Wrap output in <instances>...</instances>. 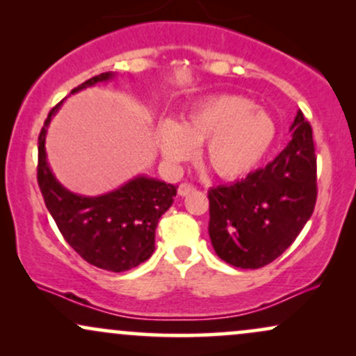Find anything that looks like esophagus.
I'll list each match as a JSON object with an SVG mask.
<instances>
[{
    "label": "esophagus",
    "instance_id": "esophagus-1",
    "mask_svg": "<svg viewBox=\"0 0 356 356\" xmlns=\"http://www.w3.org/2000/svg\"><path fill=\"white\" fill-rule=\"evenodd\" d=\"M195 187L192 186V184H187V182H184V184H181V186H179V189H177V194L181 195V197H186L187 194H191L192 191H194Z\"/></svg>",
    "mask_w": 356,
    "mask_h": 356
}]
</instances>
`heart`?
Wrapping results in <instances>:
<instances>
[{
  "label": "heart",
  "instance_id": "1",
  "mask_svg": "<svg viewBox=\"0 0 356 356\" xmlns=\"http://www.w3.org/2000/svg\"><path fill=\"white\" fill-rule=\"evenodd\" d=\"M277 125L266 110L241 95L207 97L182 118L159 127V145L170 164L187 161L202 145V164L224 181L256 169L275 145Z\"/></svg>",
  "mask_w": 356,
  "mask_h": 356
}]
</instances>
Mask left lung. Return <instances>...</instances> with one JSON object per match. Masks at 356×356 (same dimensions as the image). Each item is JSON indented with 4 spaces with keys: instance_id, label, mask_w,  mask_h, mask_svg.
I'll return each mask as SVG.
<instances>
[{
    "instance_id": "1",
    "label": "left lung",
    "mask_w": 356,
    "mask_h": 356,
    "mask_svg": "<svg viewBox=\"0 0 356 356\" xmlns=\"http://www.w3.org/2000/svg\"><path fill=\"white\" fill-rule=\"evenodd\" d=\"M289 130L291 140L275 161L207 194L212 248L231 266L257 269L273 263L312 218L316 155L303 112L296 113Z\"/></svg>"
}]
</instances>
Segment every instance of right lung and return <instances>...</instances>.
Returning a JSON list of instances; mask_svg holds the SVG:
<instances>
[{
    "label": "right lung",
    "instance_id": "obj_1",
    "mask_svg": "<svg viewBox=\"0 0 356 356\" xmlns=\"http://www.w3.org/2000/svg\"><path fill=\"white\" fill-rule=\"evenodd\" d=\"M112 79V72L100 73L73 88L72 93ZM60 105L61 102L48 113L38 137V186L47 209L65 241L87 263L113 273L129 271L152 256L155 227L172 206L177 187L138 175L95 197L68 191L56 181L44 150L47 129Z\"/></svg>",
    "mask_w": 356,
    "mask_h": 356
}]
</instances>
